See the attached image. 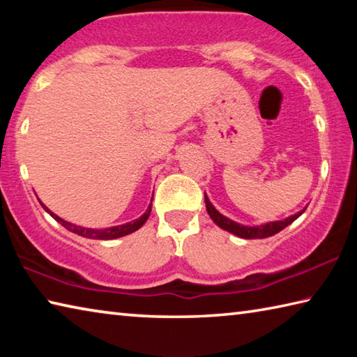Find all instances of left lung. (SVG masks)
I'll use <instances>...</instances> for the list:
<instances>
[{
	"instance_id": "1",
	"label": "left lung",
	"mask_w": 357,
	"mask_h": 357,
	"mask_svg": "<svg viewBox=\"0 0 357 357\" xmlns=\"http://www.w3.org/2000/svg\"><path fill=\"white\" fill-rule=\"evenodd\" d=\"M204 203H206L208 214H209L211 219L214 220V223H217V225H219L220 228L227 229V231L236 234V236L244 238V239H261V238L273 236V234L282 231L283 228L288 227L291 222H294L305 211V209H302V211H299L298 214L288 217V219H285V220L264 223V225H259V227H245V225H241V223L229 220L228 217H225V215H222L219 211H217L213 206V204H211V202L208 200L206 195H204Z\"/></svg>"
}]
</instances>
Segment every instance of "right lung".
Segmentation results:
<instances>
[{"label":"right lung","mask_w":357,"mask_h":357,"mask_svg":"<svg viewBox=\"0 0 357 357\" xmlns=\"http://www.w3.org/2000/svg\"><path fill=\"white\" fill-rule=\"evenodd\" d=\"M153 202V200H151ZM42 208H44L48 214H50L53 219H55L56 222L61 223V225L69 229V231L78 234V236H83V238H89V239H116V238H121V236H126V234H130L137 231L138 228H140L144 222L148 220V217L151 214V204L149 208L146 209V213H144L140 219H135L132 220L129 223H124V225H118V227H112V228H104V229H94V228H83V227H78V225H74V223H69L63 220L61 217H58L56 214H53L50 209H48L47 206H44L42 204Z\"/></svg>","instance_id":"1"}]
</instances>
